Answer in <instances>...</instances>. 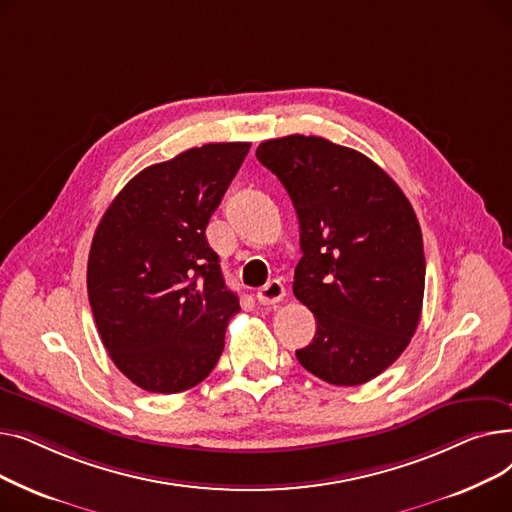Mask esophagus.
<instances>
[{"label":"esophagus","mask_w":512,"mask_h":512,"mask_svg":"<svg viewBox=\"0 0 512 512\" xmlns=\"http://www.w3.org/2000/svg\"><path fill=\"white\" fill-rule=\"evenodd\" d=\"M284 297H286V288H284V284H282L280 280L267 282L265 286H261V288L257 290V301H259L261 305H276V303H280Z\"/></svg>","instance_id":"obj_1"}]
</instances>
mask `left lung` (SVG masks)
<instances>
[{
  "instance_id": "obj_1",
  "label": "left lung",
  "mask_w": 512,
  "mask_h": 512,
  "mask_svg": "<svg viewBox=\"0 0 512 512\" xmlns=\"http://www.w3.org/2000/svg\"><path fill=\"white\" fill-rule=\"evenodd\" d=\"M257 159L284 184L301 228L292 292L317 319L299 363L334 386H359L409 346L423 305L417 215L373 161L321 137L263 141Z\"/></svg>"
}]
</instances>
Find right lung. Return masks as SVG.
Instances as JSON below:
<instances>
[{
  "label": "right lung",
  "mask_w": 512,
  "mask_h": 512,
  "mask_svg": "<svg viewBox=\"0 0 512 512\" xmlns=\"http://www.w3.org/2000/svg\"><path fill=\"white\" fill-rule=\"evenodd\" d=\"M251 143H209L134 176L103 213L87 290L103 346L139 388L203 382L240 311L205 236Z\"/></svg>",
  "instance_id": "add662e5"
}]
</instances>
